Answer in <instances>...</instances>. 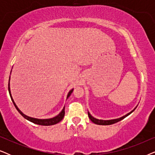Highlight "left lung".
Segmentation results:
<instances>
[{
	"instance_id": "1",
	"label": "left lung",
	"mask_w": 155,
	"mask_h": 155,
	"mask_svg": "<svg viewBox=\"0 0 155 155\" xmlns=\"http://www.w3.org/2000/svg\"><path fill=\"white\" fill-rule=\"evenodd\" d=\"M134 110H133V111H131V112H130V113H128V114H126V115H125L124 116H123V117H121V118H117V119H114V120H103L97 119V118H94V117H92V116L90 115V114L89 113V112H88V116H89V118H90V119L92 120V121L94 123V124H97V125H102V126H107V125H111V124H116V123L120 121V120H121L122 119H124V118H126V116H128V115H130V114L132 113V112L134 111Z\"/></svg>"
}]
</instances>
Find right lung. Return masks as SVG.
<instances>
[{
    "mask_svg": "<svg viewBox=\"0 0 155 155\" xmlns=\"http://www.w3.org/2000/svg\"><path fill=\"white\" fill-rule=\"evenodd\" d=\"M73 90H72L69 92L68 94V97L71 94V93L73 92ZM8 91H9V94H10V98H11L12 102H13V104L15 105V107L16 109L18 110L19 113H20L21 115H22L23 117L25 118H26L27 120H29V121L34 123V124H38V125H41V126H51V125H54V124H58L61 121V120L63 119V117H64V115H65V109H63L62 110V111L61 112L60 114H58V116H56V117L53 118H49V119H37V118H31V117H29V116H27L26 115H25L24 114H22V112L20 109H18V107H17L15 104L13 99H12V97L11 96V94H10V84H8Z\"/></svg>",
    "mask_w": 155,
    "mask_h": 155,
    "instance_id": "1",
    "label": "right lung"
}]
</instances>
